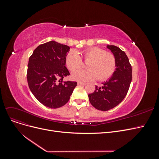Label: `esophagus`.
Masks as SVG:
<instances>
[{
	"mask_svg": "<svg viewBox=\"0 0 159 159\" xmlns=\"http://www.w3.org/2000/svg\"><path fill=\"white\" fill-rule=\"evenodd\" d=\"M78 85H84L86 84L85 82H82V81H78Z\"/></svg>",
	"mask_w": 159,
	"mask_h": 159,
	"instance_id": "esophagus-1",
	"label": "esophagus"
}]
</instances>
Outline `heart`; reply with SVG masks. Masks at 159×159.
I'll use <instances>...</instances> for the list:
<instances>
[{
  "instance_id": "heart-1",
  "label": "heart",
  "mask_w": 159,
  "mask_h": 159,
  "mask_svg": "<svg viewBox=\"0 0 159 159\" xmlns=\"http://www.w3.org/2000/svg\"><path fill=\"white\" fill-rule=\"evenodd\" d=\"M87 65L88 70L77 71L83 65L80 57ZM66 64L72 78L78 81H105L111 76L116 68V59L111 53L99 48H91L81 52L70 51L66 57ZM76 70V72L75 71Z\"/></svg>"
}]
</instances>
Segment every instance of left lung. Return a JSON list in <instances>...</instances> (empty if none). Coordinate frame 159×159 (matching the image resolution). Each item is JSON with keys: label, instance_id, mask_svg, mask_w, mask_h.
<instances>
[{"label": "left lung", "instance_id": "1", "mask_svg": "<svg viewBox=\"0 0 159 159\" xmlns=\"http://www.w3.org/2000/svg\"><path fill=\"white\" fill-rule=\"evenodd\" d=\"M116 59V68L113 75L102 86H95L89 94L91 104L98 110L108 111L121 103L128 92L132 80V68L125 52L115 46H107Z\"/></svg>", "mask_w": 159, "mask_h": 159}]
</instances>
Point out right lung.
I'll return each instance as SVG.
<instances>
[{
  "label": "right lung",
  "mask_w": 159,
  "mask_h": 159,
  "mask_svg": "<svg viewBox=\"0 0 159 159\" xmlns=\"http://www.w3.org/2000/svg\"><path fill=\"white\" fill-rule=\"evenodd\" d=\"M70 48L55 41L38 46L28 64L27 81L34 97L45 106L56 109L68 103L76 81H64L70 75L66 66Z\"/></svg>",
  "instance_id": "1"
}]
</instances>
